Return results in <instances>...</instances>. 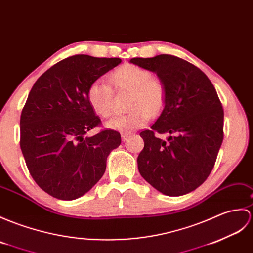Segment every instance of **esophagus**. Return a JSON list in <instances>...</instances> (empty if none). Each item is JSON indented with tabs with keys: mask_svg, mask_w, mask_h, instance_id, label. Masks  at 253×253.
<instances>
[{
	"mask_svg": "<svg viewBox=\"0 0 253 253\" xmlns=\"http://www.w3.org/2000/svg\"><path fill=\"white\" fill-rule=\"evenodd\" d=\"M129 137H130V133H129V132H123L122 133V140L123 141H126Z\"/></svg>",
	"mask_w": 253,
	"mask_h": 253,
	"instance_id": "obj_1",
	"label": "esophagus"
}]
</instances>
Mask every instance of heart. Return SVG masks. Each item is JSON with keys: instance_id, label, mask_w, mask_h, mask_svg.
<instances>
[{"instance_id": "obj_1", "label": "heart", "mask_w": 253, "mask_h": 253, "mask_svg": "<svg viewBox=\"0 0 253 253\" xmlns=\"http://www.w3.org/2000/svg\"><path fill=\"white\" fill-rule=\"evenodd\" d=\"M110 83L117 91L131 93L128 101L130 112L116 115L105 123L113 130L131 131L141 128L149 121L150 114L157 115L165 104V87L148 69L127 64L110 75ZM87 100L98 115L109 117L113 113V90L105 82L93 81L87 89Z\"/></svg>"}]
</instances>
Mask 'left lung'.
<instances>
[{
	"label": "left lung",
	"instance_id": "8db88e82",
	"mask_svg": "<svg viewBox=\"0 0 253 253\" xmlns=\"http://www.w3.org/2000/svg\"><path fill=\"white\" fill-rule=\"evenodd\" d=\"M130 62L155 72L166 90L162 114L150 130L140 132L144 148L138 156L139 172L165 195H184L206 181L224 137L218 93L201 69L179 57L158 55ZM156 132L172 136L164 141Z\"/></svg>",
	"mask_w": 253,
	"mask_h": 253
}]
</instances>
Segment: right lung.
Returning <instances> with one entry per match:
<instances>
[{
  "instance_id": "1",
  "label": "right lung",
  "mask_w": 253,
  "mask_h": 253,
  "mask_svg": "<svg viewBox=\"0 0 253 253\" xmlns=\"http://www.w3.org/2000/svg\"><path fill=\"white\" fill-rule=\"evenodd\" d=\"M120 58L68 57L40 76L20 116V149L31 177L50 196L72 201L101 179L121 134L103 129L87 100L93 81L121 63Z\"/></svg>"
}]
</instances>
